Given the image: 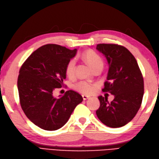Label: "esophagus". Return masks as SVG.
I'll list each match as a JSON object with an SVG mask.
<instances>
[{
  "instance_id": "34e87169",
  "label": "esophagus",
  "mask_w": 159,
  "mask_h": 159,
  "mask_svg": "<svg viewBox=\"0 0 159 159\" xmlns=\"http://www.w3.org/2000/svg\"><path fill=\"white\" fill-rule=\"evenodd\" d=\"M82 96H83V98L84 100H86L87 99H89V96H86V95H83Z\"/></svg>"
}]
</instances>
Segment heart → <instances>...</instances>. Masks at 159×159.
Masks as SVG:
<instances>
[{
  "mask_svg": "<svg viewBox=\"0 0 159 159\" xmlns=\"http://www.w3.org/2000/svg\"><path fill=\"white\" fill-rule=\"evenodd\" d=\"M83 57L85 61L89 63L92 69H95L98 66H103V61L96 52L92 50H89L84 52ZM76 66V60L72 59L67 64L66 68V73L68 76H73L75 74ZM75 89L79 92L84 93V94H91L95 90V86L86 81H80L76 83L75 86Z\"/></svg>",
  "mask_w": 159,
  "mask_h": 159,
  "instance_id": "heart-1",
  "label": "heart"
}]
</instances>
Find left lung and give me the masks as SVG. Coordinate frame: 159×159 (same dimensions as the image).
<instances>
[{
	"instance_id": "8db88e82",
	"label": "left lung",
	"mask_w": 159,
	"mask_h": 159,
	"mask_svg": "<svg viewBox=\"0 0 159 159\" xmlns=\"http://www.w3.org/2000/svg\"><path fill=\"white\" fill-rule=\"evenodd\" d=\"M96 50L106 57L109 65L107 81L103 92L114 96L111 103L99 96L100 106L96 115L111 128L126 125L136 116L144 93L143 79L136 58L125 47L113 44H99Z\"/></svg>"
}]
</instances>
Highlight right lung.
I'll list each match as a JSON object with an SVG mask.
<instances>
[{"instance_id": "add662e5", "label": "right lung", "mask_w": 159, "mask_h": 159, "mask_svg": "<svg viewBox=\"0 0 159 159\" xmlns=\"http://www.w3.org/2000/svg\"><path fill=\"white\" fill-rule=\"evenodd\" d=\"M76 52L60 45L46 44L33 52L20 70L17 89L21 107L27 118L43 130L61 128L83 100L73 90L58 98L53 94L63 84L66 66Z\"/></svg>"}]
</instances>
